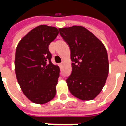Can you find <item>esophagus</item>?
Wrapping results in <instances>:
<instances>
[{
  "label": "esophagus",
  "instance_id": "1",
  "mask_svg": "<svg viewBox=\"0 0 126 126\" xmlns=\"http://www.w3.org/2000/svg\"><path fill=\"white\" fill-rule=\"evenodd\" d=\"M64 62H62V63H60V66L61 68H62V67L64 66Z\"/></svg>",
  "mask_w": 126,
  "mask_h": 126
}]
</instances>
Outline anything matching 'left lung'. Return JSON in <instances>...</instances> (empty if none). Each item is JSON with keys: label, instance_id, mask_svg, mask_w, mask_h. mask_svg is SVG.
Returning a JSON list of instances; mask_svg holds the SVG:
<instances>
[{"label": "left lung", "instance_id": "left-lung-1", "mask_svg": "<svg viewBox=\"0 0 126 126\" xmlns=\"http://www.w3.org/2000/svg\"><path fill=\"white\" fill-rule=\"evenodd\" d=\"M69 46L72 71L66 79L70 93L81 100L94 99L104 86L109 73L107 50L102 42L82 26L60 28Z\"/></svg>", "mask_w": 126, "mask_h": 126}]
</instances>
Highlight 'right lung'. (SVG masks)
I'll list each match as a JSON object with an SVG mask.
<instances>
[{"label": "right lung", "mask_w": 126, "mask_h": 126, "mask_svg": "<svg viewBox=\"0 0 126 126\" xmlns=\"http://www.w3.org/2000/svg\"><path fill=\"white\" fill-rule=\"evenodd\" d=\"M58 33L56 27L40 25L31 30L17 45L16 77L24 94L33 103L46 104L55 96L60 67L52 63L48 47Z\"/></svg>", "instance_id": "obj_1"}]
</instances>
